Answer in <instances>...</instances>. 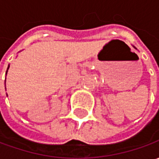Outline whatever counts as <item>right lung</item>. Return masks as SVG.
Here are the masks:
<instances>
[{
	"label": "right lung",
	"instance_id": "right-lung-1",
	"mask_svg": "<svg viewBox=\"0 0 159 159\" xmlns=\"http://www.w3.org/2000/svg\"><path fill=\"white\" fill-rule=\"evenodd\" d=\"M9 67H8V69H9Z\"/></svg>",
	"mask_w": 159,
	"mask_h": 159
}]
</instances>
